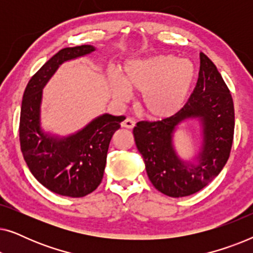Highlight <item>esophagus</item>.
<instances>
[{"instance_id":"obj_1","label":"esophagus","mask_w":253,"mask_h":253,"mask_svg":"<svg viewBox=\"0 0 253 253\" xmlns=\"http://www.w3.org/2000/svg\"><path fill=\"white\" fill-rule=\"evenodd\" d=\"M121 126H122V127H126V129H133L134 121L131 119H126L122 123H121Z\"/></svg>"}]
</instances>
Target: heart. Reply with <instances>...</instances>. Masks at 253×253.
I'll use <instances>...</instances> for the list:
<instances>
[{
    "mask_svg": "<svg viewBox=\"0 0 253 253\" xmlns=\"http://www.w3.org/2000/svg\"><path fill=\"white\" fill-rule=\"evenodd\" d=\"M197 71L189 60L174 55H155L126 62L119 78L109 79L113 95L120 101L129 92L141 93V107L152 119H167L185 105Z\"/></svg>",
    "mask_w": 253,
    "mask_h": 253,
    "instance_id": "obj_1",
    "label": "heart"
}]
</instances>
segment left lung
Segmentation results:
<instances>
[{
    "mask_svg": "<svg viewBox=\"0 0 253 253\" xmlns=\"http://www.w3.org/2000/svg\"><path fill=\"white\" fill-rule=\"evenodd\" d=\"M198 82L177 114L157 122L141 121L133 137L154 188L172 198L193 195L209 185L229 158L234 138V102L222 76L200 53ZM198 119L203 143L191 161H183L173 147V133L182 123Z\"/></svg>",
    "mask_w": 253,
    "mask_h": 253,
    "instance_id": "1",
    "label": "left lung"
}]
</instances>
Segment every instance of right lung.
Segmentation results:
<instances>
[{"mask_svg":"<svg viewBox=\"0 0 253 253\" xmlns=\"http://www.w3.org/2000/svg\"><path fill=\"white\" fill-rule=\"evenodd\" d=\"M94 50L83 44L55 54L30 79L20 109V148L30 171L51 192L72 198L88 195L101 183L110 139L126 117L102 114L77 132L56 136L41 127L42 89L62 63Z\"/></svg>","mask_w":253,"mask_h":253,"instance_id":"obj_1","label":"right lung"}]
</instances>
